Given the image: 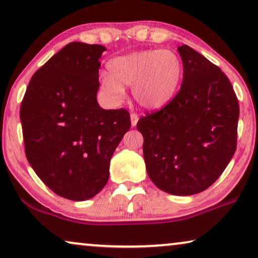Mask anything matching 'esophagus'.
Returning a JSON list of instances; mask_svg holds the SVG:
<instances>
[{
	"instance_id": "esophagus-1",
	"label": "esophagus",
	"mask_w": 258,
	"mask_h": 258,
	"mask_svg": "<svg viewBox=\"0 0 258 258\" xmlns=\"http://www.w3.org/2000/svg\"><path fill=\"white\" fill-rule=\"evenodd\" d=\"M130 120H132V125H133V126H136L137 122H138V116H137V114L133 113L132 115H130Z\"/></svg>"
}]
</instances>
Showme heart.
Instances as JSON below:
<instances>
[{
    "label": "heart",
    "instance_id": "heart-1",
    "mask_svg": "<svg viewBox=\"0 0 258 258\" xmlns=\"http://www.w3.org/2000/svg\"><path fill=\"white\" fill-rule=\"evenodd\" d=\"M110 76L101 78L103 91L114 101L124 96L123 86H133V94L142 107L165 106L177 92L182 77L180 58L169 50H148L114 58Z\"/></svg>",
    "mask_w": 258,
    "mask_h": 258
}]
</instances>
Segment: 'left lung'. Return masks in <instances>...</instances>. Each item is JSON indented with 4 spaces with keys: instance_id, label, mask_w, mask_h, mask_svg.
<instances>
[{
    "instance_id": "left-lung-1",
    "label": "left lung",
    "mask_w": 258,
    "mask_h": 258,
    "mask_svg": "<svg viewBox=\"0 0 258 258\" xmlns=\"http://www.w3.org/2000/svg\"><path fill=\"white\" fill-rule=\"evenodd\" d=\"M184 76L178 94L137 122L147 172L162 191L192 196L222 174L236 150L240 108L218 66L187 45L178 47Z\"/></svg>"
}]
</instances>
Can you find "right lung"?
Returning a JSON list of instances; mask_svg holds the SVG:
<instances>
[{
	"instance_id": "right-lung-1",
	"label": "right lung",
	"mask_w": 258,
	"mask_h": 258,
	"mask_svg": "<svg viewBox=\"0 0 258 258\" xmlns=\"http://www.w3.org/2000/svg\"><path fill=\"white\" fill-rule=\"evenodd\" d=\"M103 51L67 44L33 74L21 104L28 162L51 191L74 201L106 186L111 156L132 125L125 109L96 101Z\"/></svg>"
}]
</instances>
